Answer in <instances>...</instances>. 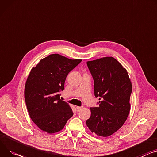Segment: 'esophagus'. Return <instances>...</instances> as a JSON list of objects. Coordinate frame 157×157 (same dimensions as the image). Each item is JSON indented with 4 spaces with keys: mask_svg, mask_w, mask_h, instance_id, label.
<instances>
[{
    "mask_svg": "<svg viewBox=\"0 0 157 157\" xmlns=\"http://www.w3.org/2000/svg\"><path fill=\"white\" fill-rule=\"evenodd\" d=\"M82 108V106H76V110H77V111H80Z\"/></svg>",
    "mask_w": 157,
    "mask_h": 157,
    "instance_id": "34e87169",
    "label": "esophagus"
}]
</instances>
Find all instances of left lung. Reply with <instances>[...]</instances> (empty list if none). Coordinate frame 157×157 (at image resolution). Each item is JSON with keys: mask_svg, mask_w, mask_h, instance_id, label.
Returning a JSON list of instances; mask_svg holds the SVG:
<instances>
[{"mask_svg": "<svg viewBox=\"0 0 157 157\" xmlns=\"http://www.w3.org/2000/svg\"><path fill=\"white\" fill-rule=\"evenodd\" d=\"M94 80V96L99 106L90 108L86 125L98 136L107 137L118 131L130 111L132 85L126 69L113 57L88 61Z\"/></svg>", "mask_w": 157, "mask_h": 157, "instance_id": "left-lung-1", "label": "left lung"}]
</instances>
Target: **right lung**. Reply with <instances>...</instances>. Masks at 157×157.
I'll list each match as a JSON object with an SVG mask.
<instances>
[{"instance_id": "1", "label": "right lung", "mask_w": 157, "mask_h": 157, "mask_svg": "<svg viewBox=\"0 0 157 157\" xmlns=\"http://www.w3.org/2000/svg\"><path fill=\"white\" fill-rule=\"evenodd\" d=\"M81 59H71L58 54L42 59L32 68L24 90L27 111L41 130L51 134L63 130L73 115L69 104L60 99L66 78Z\"/></svg>"}]
</instances>
